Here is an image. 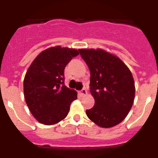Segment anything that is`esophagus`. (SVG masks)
<instances>
[{"label":"esophagus","mask_w":158,"mask_h":158,"mask_svg":"<svg viewBox=\"0 0 158 158\" xmlns=\"http://www.w3.org/2000/svg\"><path fill=\"white\" fill-rule=\"evenodd\" d=\"M81 96H85V95H87V91H86L85 89H83L81 91Z\"/></svg>","instance_id":"1"}]
</instances>
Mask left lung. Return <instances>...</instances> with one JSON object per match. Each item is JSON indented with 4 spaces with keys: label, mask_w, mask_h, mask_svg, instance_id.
I'll use <instances>...</instances> for the list:
<instances>
[{
    "label": "left lung",
    "mask_w": 158,
    "mask_h": 158,
    "mask_svg": "<svg viewBox=\"0 0 158 158\" xmlns=\"http://www.w3.org/2000/svg\"><path fill=\"white\" fill-rule=\"evenodd\" d=\"M90 70V92L95 105L86 115L97 126L109 128L128 115L135 100V81L122 60L102 49H79Z\"/></svg>",
    "instance_id": "8db88e82"
}]
</instances>
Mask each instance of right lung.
I'll return each instance as SVG.
<instances>
[{
	"label": "right lung",
	"instance_id": "1",
	"mask_svg": "<svg viewBox=\"0 0 158 158\" xmlns=\"http://www.w3.org/2000/svg\"><path fill=\"white\" fill-rule=\"evenodd\" d=\"M77 50L61 46L42 51L31 64L23 80L26 104L40 123L54 125L65 118L77 93L64 85L65 67Z\"/></svg>",
	"mask_w": 158,
	"mask_h": 158
}]
</instances>
